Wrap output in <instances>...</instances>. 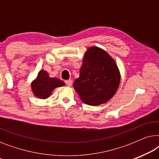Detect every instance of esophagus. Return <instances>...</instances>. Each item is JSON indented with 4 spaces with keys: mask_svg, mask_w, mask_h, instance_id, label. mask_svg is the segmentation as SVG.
I'll return each mask as SVG.
<instances>
[{
    "mask_svg": "<svg viewBox=\"0 0 159 159\" xmlns=\"http://www.w3.org/2000/svg\"><path fill=\"white\" fill-rule=\"evenodd\" d=\"M65 83L67 86H71V84H72V80H66V81H65Z\"/></svg>",
    "mask_w": 159,
    "mask_h": 159,
    "instance_id": "34e87169",
    "label": "esophagus"
}]
</instances>
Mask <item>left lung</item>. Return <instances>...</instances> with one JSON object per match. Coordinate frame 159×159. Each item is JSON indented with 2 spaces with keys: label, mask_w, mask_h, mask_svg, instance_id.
Wrapping results in <instances>:
<instances>
[{
  "label": "left lung",
  "mask_w": 159,
  "mask_h": 159,
  "mask_svg": "<svg viewBox=\"0 0 159 159\" xmlns=\"http://www.w3.org/2000/svg\"><path fill=\"white\" fill-rule=\"evenodd\" d=\"M120 78L114 58L104 50L92 46L84 53L80 77L75 80L73 86L84 103L98 106L115 95Z\"/></svg>",
  "instance_id": "8db88e82"
}]
</instances>
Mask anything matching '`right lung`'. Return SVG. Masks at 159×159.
<instances>
[{
	"label": "right lung",
	"mask_w": 159,
	"mask_h": 159,
	"mask_svg": "<svg viewBox=\"0 0 159 159\" xmlns=\"http://www.w3.org/2000/svg\"><path fill=\"white\" fill-rule=\"evenodd\" d=\"M64 85L65 83L61 80L50 77L46 71L41 69L36 79L32 82L31 88L34 96L40 99H46L50 97L54 89Z\"/></svg>",
	"instance_id": "1"
}]
</instances>
